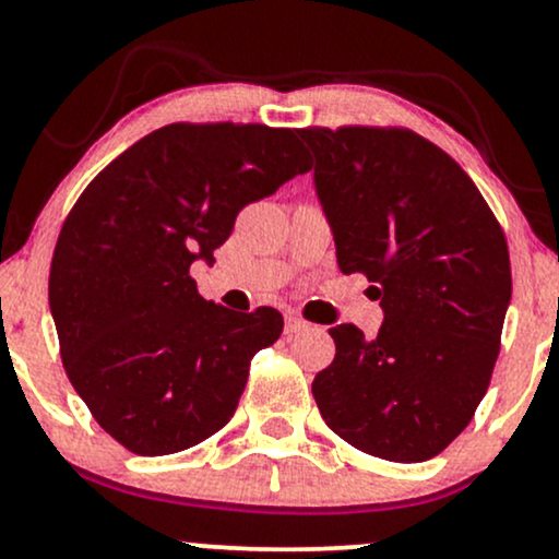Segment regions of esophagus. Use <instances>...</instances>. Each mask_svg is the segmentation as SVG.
I'll return each instance as SVG.
<instances>
[{
  "label": "esophagus",
  "instance_id": "34e87169",
  "mask_svg": "<svg viewBox=\"0 0 559 559\" xmlns=\"http://www.w3.org/2000/svg\"><path fill=\"white\" fill-rule=\"evenodd\" d=\"M307 325L310 323H305V320H301L299 316H294V312L292 316H286V333H299V331H305Z\"/></svg>",
  "mask_w": 559,
  "mask_h": 559
}]
</instances>
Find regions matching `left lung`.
Wrapping results in <instances>:
<instances>
[{
  "instance_id": "left-lung-1",
  "label": "left lung",
  "mask_w": 559,
  "mask_h": 559,
  "mask_svg": "<svg viewBox=\"0 0 559 559\" xmlns=\"http://www.w3.org/2000/svg\"><path fill=\"white\" fill-rule=\"evenodd\" d=\"M342 273L373 281L383 325L329 333L336 357L312 381L346 444L423 463L476 415L512 294L504 230L471 176L409 128H299Z\"/></svg>"
}]
</instances>
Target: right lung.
I'll use <instances>...</instances> for the list:
<instances>
[{"label": "right lung", "mask_w": 559, "mask_h": 559, "mask_svg": "<svg viewBox=\"0 0 559 559\" xmlns=\"http://www.w3.org/2000/svg\"><path fill=\"white\" fill-rule=\"evenodd\" d=\"M307 170L292 128L170 123L115 157L73 204L49 271L60 357L128 452H183L234 418L252 357L284 318L202 299L191 262L213 260L249 202Z\"/></svg>", "instance_id": "obj_1"}]
</instances>
